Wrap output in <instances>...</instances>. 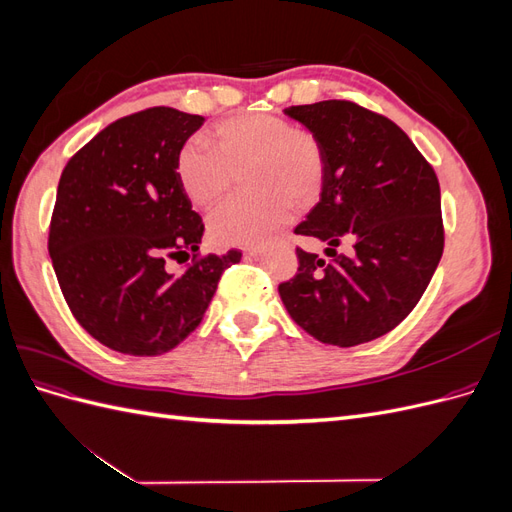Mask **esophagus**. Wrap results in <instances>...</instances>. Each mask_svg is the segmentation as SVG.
Listing matches in <instances>:
<instances>
[{
	"label": "esophagus",
	"mask_w": 512,
	"mask_h": 512,
	"mask_svg": "<svg viewBox=\"0 0 512 512\" xmlns=\"http://www.w3.org/2000/svg\"><path fill=\"white\" fill-rule=\"evenodd\" d=\"M262 254V247H247L245 256H260Z\"/></svg>",
	"instance_id": "esophagus-1"
}]
</instances>
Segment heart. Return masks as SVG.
Segmentation results:
<instances>
[{
	"label": "heart",
	"mask_w": 512,
	"mask_h": 512,
	"mask_svg": "<svg viewBox=\"0 0 512 512\" xmlns=\"http://www.w3.org/2000/svg\"><path fill=\"white\" fill-rule=\"evenodd\" d=\"M207 147L185 141L175 156L181 192L196 207H213L235 183L250 194L224 203L209 220L218 245L252 247L265 243L292 215V207H312L324 185L327 158L320 138L284 117L250 113L220 121Z\"/></svg>",
	"instance_id": "b5f03b06"
}]
</instances>
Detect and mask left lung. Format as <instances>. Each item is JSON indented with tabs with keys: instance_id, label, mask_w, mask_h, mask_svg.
I'll return each mask as SVG.
<instances>
[{
	"instance_id": "left-lung-1",
	"label": "left lung",
	"mask_w": 512,
	"mask_h": 512,
	"mask_svg": "<svg viewBox=\"0 0 512 512\" xmlns=\"http://www.w3.org/2000/svg\"><path fill=\"white\" fill-rule=\"evenodd\" d=\"M324 147L318 205L294 232L299 271L280 284L290 318L322 344L359 346L393 331L423 297L444 250L440 183L397 123L348 102L290 106ZM344 240L346 255L336 252Z\"/></svg>"
}]
</instances>
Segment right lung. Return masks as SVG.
<instances>
[{
    "label": "right lung",
    "mask_w": 512,
    "mask_h": 512,
    "mask_svg": "<svg viewBox=\"0 0 512 512\" xmlns=\"http://www.w3.org/2000/svg\"><path fill=\"white\" fill-rule=\"evenodd\" d=\"M203 121L168 106L121 117L61 173L49 228L57 282L81 327L121 354L181 344L241 260L239 250L198 254L205 224L175 175L179 147ZM179 255L193 262L170 274L167 260Z\"/></svg>",
    "instance_id": "obj_1"
}]
</instances>
